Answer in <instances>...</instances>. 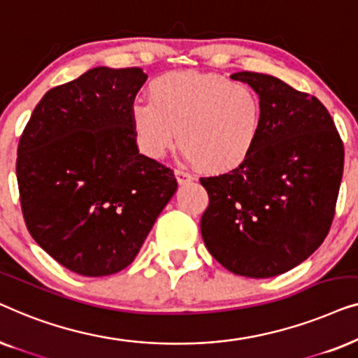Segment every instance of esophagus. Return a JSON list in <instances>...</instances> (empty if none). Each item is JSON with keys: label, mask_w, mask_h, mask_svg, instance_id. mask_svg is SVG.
<instances>
[{"label": "esophagus", "mask_w": 358, "mask_h": 358, "mask_svg": "<svg viewBox=\"0 0 358 358\" xmlns=\"http://www.w3.org/2000/svg\"><path fill=\"white\" fill-rule=\"evenodd\" d=\"M174 176H176V179H178V182L180 185L190 184L194 180V176L190 174V173H187V171H182V169H176L174 171Z\"/></svg>", "instance_id": "obj_1"}]
</instances>
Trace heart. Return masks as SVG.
Masks as SVG:
<instances>
[{"label": "heart", "instance_id": "b5f03b06", "mask_svg": "<svg viewBox=\"0 0 358 358\" xmlns=\"http://www.w3.org/2000/svg\"><path fill=\"white\" fill-rule=\"evenodd\" d=\"M151 101L136 99L130 124L136 145L163 158L179 135L182 155L205 173H228L251 155L264 122L259 92L213 73L178 71L150 85Z\"/></svg>", "mask_w": 358, "mask_h": 358}]
</instances>
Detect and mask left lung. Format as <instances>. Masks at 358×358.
Segmentation results:
<instances>
[{
	"instance_id": "8db88e82",
	"label": "left lung",
	"mask_w": 358,
	"mask_h": 358,
	"mask_svg": "<svg viewBox=\"0 0 358 358\" xmlns=\"http://www.w3.org/2000/svg\"><path fill=\"white\" fill-rule=\"evenodd\" d=\"M264 104L259 140L228 174L202 178L208 207L200 231L229 272L268 278L306 261L329 231L344 145L320 99L272 75L239 71Z\"/></svg>"
}]
</instances>
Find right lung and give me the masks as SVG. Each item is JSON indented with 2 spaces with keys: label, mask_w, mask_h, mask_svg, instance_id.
Returning a JSON list of instances; mask_svg holds the SVG:
<instances>
[{
  "label": "right lung",
  "mask_w": 358,
  "mask_h": 358,
  "mask_svg": "<svg viewBox=\"0 0 358 358\" xmlns=\"http://www.w3.org/2000/svg\"><path fill=\"white\" fill-rule=\"evenodd\" d=\"M148 75L96 66L47 92L17 148L29 233L85 277L120 272L178 190L173 171L140 155L130 107Z\"/></svg>",
  "instance_id": "obj_1"
}]
</instances>
